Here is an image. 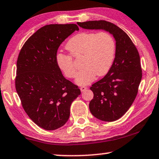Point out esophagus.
I'll list each match as a JSON object with an SVG mask.
<instances>
[{
	"label": "esophagus",
	"instance_id": "34e87169",
	"mask_svg": "<svg viewBox=\"0 0 159 159\" xmlns=\"http://www.w3.org/2000/svg\"><path fill=\"white\" fill-rule=\"evenodd\" d=\"M88 89V88L86 87V86H81V87H80V91H81L82 92H84V91H86V90Z\"/></svg>",
	"mask_w": 159,
	"mask_h": 159
}]
</instances>
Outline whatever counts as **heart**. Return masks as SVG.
Returning <instances> with one entry per match:
<instances>
[{
    "label": "heart",
    "instance_id": "obj_1",
    "mask_svg": "<svg viewBox=\"0 0 159 159\" xmlns=\"http://www.w3.org/2000/svg\"><path fill=\"white\" fill-rule=\"evenodd\" d=\"M66 48L71 54L57 53V65L68 79L76 75V69L73 57L82 56L83 69L77 75L76 82L80 86L93 81L96 75L107 73L114 58L116 44L112 35L108 32H80L68 41Z\"/></svg>",
    "mask_w": 159,
    "mask_h": 159
}]
</instances>
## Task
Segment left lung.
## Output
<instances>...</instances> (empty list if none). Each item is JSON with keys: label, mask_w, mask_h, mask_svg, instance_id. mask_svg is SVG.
<instances>
[{"label": "left lung", "mask_w": 159, "mask_h": 159, "mask_svg": "<svg viewBox=\"0 0 159 159\" xmlns=\"http://www.w3.org/2000/svg\"><path fill=\"white\" fill-rule=\"evenodd\" d=\"M86 29H103L116 40V56L110 70L90 89L93 98L89 109L95 117L103 121H114L122 117L136 98L142 78L140 56L126 33L106 20L77 23Z\"/></svg>", "instance_id": "8db88e82"}]
</instances>
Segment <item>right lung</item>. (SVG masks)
I'll list each match as a JSON object with an SVG mask.
<instances>
[{
    "mask_svg": "<svg viewBox=\"0 0 159 159\" xmlns=\"http://www.w3.org/2000/svg\"><path fill=\"white\" fill-rule=\"evenodd\" d=\"M79 28L76 24L46 25L28 39L17 60L16 89L23 109L35 124L47 131L63 126L70 107L80 94L57 65L60 45Z\"/></svg>",
    "mask_w": 159,
    "mask_h": 159,
    "instance_id": "obj_1",
    "label": "right lung"
}]
</instances>
